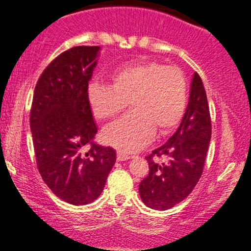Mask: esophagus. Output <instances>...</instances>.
I'll list each match as a JSON object with an SVG mask.
<instances>
[{"label": "esophagus", "instance_id": "esophagus-1", "mask_svg": "<svg viewBox=\"0 0 251 251\" xmlns=\"http://www.w3.org/2000/svg\"><path fill=\"white\" fill-rule=\"evenodd\" d=\"M129 155H127V154H125V153H123V152H118L117 153V159L119 160V162H124V160H127V159H129Z\"/></svg>", "mask_w": 251, "mask_h": 251}]
</instances>
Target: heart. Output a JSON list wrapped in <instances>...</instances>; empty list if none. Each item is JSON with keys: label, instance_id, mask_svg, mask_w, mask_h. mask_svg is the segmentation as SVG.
Returning a JSON list of instances; mask_svg holds the SVG:
<instances>
[{"label": "heart", "instance_id": "obj_1", "mask_svg": "<svg viewBox=\"0 0 251 251\" xmlns=\"http://www.w3.org/2000/svg\"><path fill=\"white\" fill-rule=\"evenodd\" d=\"M87 99L99 120L116 118L129 103L131 113L103 129V140L119 151L134 152L153 138L171 132L186 109L188 87L183 73L159 62H131L117 68L109 86L89 85Z\"/></svg>", "mask_w": 251, "mask_h": 251}]
</instances>
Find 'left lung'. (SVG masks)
I'll list each match as a JSON object with an SVG mask.
<instances>
[{
    "mask_svg": "<svg viewBox=\"0 0 251 251\" xmlns=\"http://www.w3.org/2000/svg\"><path fill=\"white\" fill-rule=\"evenodd\" d=\"M210 139L208 99L201 79L194 73L179 127L168 142L146 157L150 172L139 184L140 198L146 206L168 210L191 194L203 172ZM153 156L168 157V163L153 162Z\"/></svg>",
    "mask_w": 251,
    "mask_h": 251,
    "instance_id": "1",
    "label": "left lung"
}]
</instances>
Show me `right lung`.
<instances>
[{
  "label": "right lung",
  "mask_w": 251,
  "mask_h": 251,
  "mask_svg": "<svg viewBox=\"0 0 251 251\" xmlns=\"http://www.w3.org/2000/svg\"><path fill=\"white\" fill-rule=\"evenodd\" d=\"M100 50L77 46L60 54L40 76L31 105L37 169L53 194L73 205L96 201L116 163L113 149L92 142L98 128L87 91Z\"/></svg>",
  "instance_id": "right-lung-1"
}]
</instances>
